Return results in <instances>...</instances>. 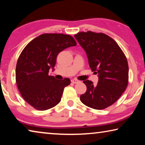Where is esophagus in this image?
I'll use <instances>...</instances> for the list:
<instances>
[{"label":"esophagus","mask_w":145,"mask_h":145,"mask_svg":"<svg viewBox=\"0 0 145 145\" xmlns=\"http://www.w3.org/2000/svg\"><path fill=\"white\" fill-rule=\"evenodd\" d=\"M71 82H72V84H77V83H78L79 82V81L78 80H76V79H72V80H71Z\"/></svg>","instance_id":"34e87169"}]
</instances>
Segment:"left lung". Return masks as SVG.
I'll use <instances>...</instances> for the list:
<instances>
[{
	"label": "left lung",
	"mask_w": 145,
	"mask_h": 145,
	"mask_svg": "<svg viewBox=\"0 0 145 145\" xmlns=\"http://www.w3.org/2000/svg\"><path fill=\"white\" fill-rule=\"evenodd\" d=\"M75 39L86 52L89 65L99 82L94 85L87 80V91L80 101L89 108L102 110L114 104L128 83V65L125 55L110 36L91 31L80 32Z\"/></svg>",
	"instance_id": "left-lung-1"
}]
</instances>
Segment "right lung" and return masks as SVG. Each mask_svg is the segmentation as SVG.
<instances>
[{
  "instance_id": "right-lung-1",
  "label": "right lung",
  "mask_w": 145,
  "mask_h": 145,
  "mask_svg": "<svg viewBox=\"0 0 145 145\" xmlns=\"http://www.w3.org/2000/svg\"><path fill=\"white\" fill-rule=\"evenodd\" d=\"M76 45L71 35L44 34L31 41L22 51L15 71L16 83L24 101L33 108L46 110L61 101L64 88L71 80L56 79L48 75V71L54 70L60 52Z\"/></svg>"
}]
</instances>
